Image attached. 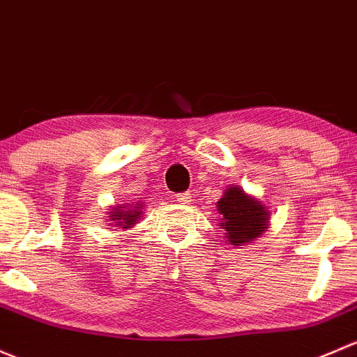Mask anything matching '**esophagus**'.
<instances>
[{
	"mask_svg": "<svg viewBox=\"0 0 357 357\" xmlns=\"http://www.w3.org/2000/svg\"><path fill=\"white\" fill-rule=\"evenodd\" d=\"M175 199H177V203L178 204H189L190 203V194L189 192H182V194H177V196H175Z\"/></svg>",
	"mask_w": 357,
	"mask_h": 357,
	"instance_id": "34e87169",
	"label": "esophagus"
}]
</instances>
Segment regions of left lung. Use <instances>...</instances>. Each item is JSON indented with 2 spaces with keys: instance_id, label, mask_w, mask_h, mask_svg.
I'll list each match as a JSON object with an SVG mask.
<instances>
[{
  "instance_id": "8db88e82",
  "label": "left lung",
  "mask_w": 357,
  "mask_h": 357,
  "mask_svg": "<svg viewBox=\"0 0 357 357\" xmlns=\"http://www.w3.org/2000/svg\"><path fill=\"white\" fill-rule=\"evenodd\" d=\"M220 213L218 227L225 232L227 242L244 245L258 238L268 229L266 206L244 192L242 187L230 185L216 203Z\"/></svg>"
}]
</instances>
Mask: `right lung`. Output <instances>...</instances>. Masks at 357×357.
<instances>
[{"label": "right lung", "instance_id": "1", "mask_svg": "<svg viewBox=\"0 0 357 357\" xmlns=\"http://www.w3.org/2000/svg\"><path fill=\"white\" fill-rule=\"evenodd\" d=\"M142 215V204L141 203H125L120 204L119 208H113L109 211V225L120 227V229H130L137 223V220Z\"/></svg>", "mask_w": 357, "mask_h": 357}]
</instances>
